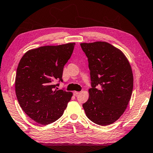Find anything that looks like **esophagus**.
Masks as SVG:
<instances>
[{"instance_id": "esophagus-1", "label": "esophagus", "mask_w": 153, "mask_h": 153, "mask_svg": "<svg viewBox=\"0 0 153 153\" xmlns=\"http://www.w3.org/2000/svg\"><path fill=\"white\" fill-rule=\"evenodd\" d=\"M80 93H79V92H77V91H74V93H73V94H74V96H77V95L78 94H79Z\"/></svg>"}]
</instances>
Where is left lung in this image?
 <instances>
[{"label": "left lung", "instance_id": "8db88e82", "mask_svg": "<svg viewBox=\"0 0 153 153\" xmlns=\"http://www.w3.org/2000/svg\"><path fill=\"white\" fill-rule=\"evenodd\" d=\"M80 47L88 58L91 80L89 98L82 106L91 121L109 125L119 119L131 99V65L122 52L108 42L81 43Z\"/></svg>", "mask_w": 153, "mask_h": 153}]
</instances>
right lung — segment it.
I'll return each mask as SVG.
<instances>
[{
	"instance_id": "right-lung-1",
	"label": "right lung",
	"mask_w": 153,
	"mask_h": 153,
	"mask_svg": "<svg viewBox=\"0 0 153 153\" xmlns=\"http://www.w3.org/2000/svg\"><path fill=\"white\" fill-rule=\"evenodd\" d=\"M75 43L45 46L27 52L16 70L15 91L21 107L31 119L48 125L63 114L73 93L58 90L63 68ZM55 81L58 82L54 85Z\"/></svg>"
}]
</instances>
